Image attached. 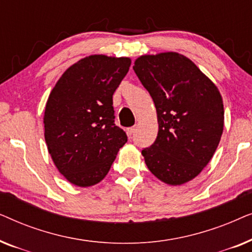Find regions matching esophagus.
Here are the masks:
<instances>
[{
  "label": "esophagus",
  "mask_w": 252,
  "mask_h": 252,
  "mask_svg": "<svg viewBox=\"0 0 252 252\" xmlns=\"http://www.w3.org/2000/svg\"><path fill=\"white\" fill-rule=\"evenodd\" d=\"M126 132L129 139H132V135L134 134V132H135V127H129V128H127Z\"/></svg>",
  "instance_id": "34e87169"
}]
</instances>
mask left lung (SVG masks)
Here are the masks:
<instances>
[{"mask_svg": "<svg viewBox=\"0 0 252 252\" xmlns=\"http://www.w3.org/2000/svg\"><path fill=\"white\" fill-rule=\"evenodd\" d=\"M133 70L156 106L158 134L142 150L148 168L170 186L201 173L223 130V103L217 86L188 57L167 51L142 55Z\"/></svg>", "mask_w": 252, "mask_h": 252, "instance_id": "left-lung-1", "label": "left lung"}]
</instances>
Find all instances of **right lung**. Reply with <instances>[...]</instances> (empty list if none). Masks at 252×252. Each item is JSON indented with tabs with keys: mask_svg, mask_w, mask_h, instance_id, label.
<instances>
[{
	"mask_svg": "<svg viewBox=\"0 0 252 252\" xmlns=\"http://www.w3.org/2000/svg\"><path fill=\"white\" fill-rule=\"evenodd\" d=\"M130 66L128 57L91 55L62 74L44 110V139L68 182L91 187L105 178L127 135L115 124L112 95Z\"/></svg>",
	"mask_w": 252,
	"mask_h": 252,
	"instance_id": "right-lung-1",
	"label": "right lung"
}]
</instances>
